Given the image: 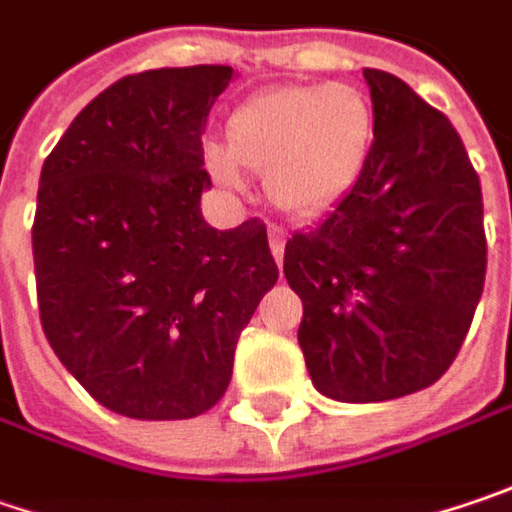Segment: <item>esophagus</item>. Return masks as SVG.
<instances>
[{
	"mask_svg": "<svg viewBox=\"0 0 512 512\" xmlns=\"http://www.w3.org/2000/svg\"><path fill=\"white\" fill-rule=\"evenodd\" d=\"M270 250H273L276 265H282V256H285V230L282 227H270Z\"/></svg>",
	"mask_w": 512,
	"mask_h": 512,
	"instance_id": "34e87169",
	"label": "esophagus"
}]
</instances>
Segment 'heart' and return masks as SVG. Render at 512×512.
<instances>
[{"mask_svg": "<svg viewBox=\"0 0 512 512\" xmlns=\"http://www.w3.org/2000/svg\"><path fill=\"white\" fill-rule=\"evenodd\" d=\"M374 138L371 97L354 83L276 86L227 117L224 146L207 167L236 187L239 169L265 175L270 201L294 218L317 216L357 181Z\"/></svg>", "mask_w": 512, "mask_h": 512, "instance_id": "b5f03b06", "label": "heart"}]
</instances>
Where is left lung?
Returning <instances> with one entry per match:
<instances>
[{
  "label": "left lung",
  "mask_w": 512,
  "mask_h": 512,
  "mask_svg": "<svg viewBox=\"0 0 512 512\" xmlns=\"http://www.w3.org/2000/svg\"><path fill=\"white\" fill-rule=\"evenodd\" d=\"M374 141L354 187L285 244L314 386L380 403L432 386L458 357L484 291L481 181L449 117L400 77L363 68Z\"/></svg>",
  "instance_id": "obj_1"
}]
</instances>
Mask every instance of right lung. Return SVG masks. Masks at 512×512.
Returning a JSON list of instances; mask_svg holds the SVG:
<instances>
[{
  "label": "right lung",
  "mask_w": 512,
  "mask_h": 512,
  "mask_svg": "<svg viewBox=\"0 0 512 512\" xmlns=\"http://www.w3.org/2000/svg\"><path fill=\"white\" fill-rule=\"evenodd\" d=\"M230 65L120 77L42 164L34 216L39 322L97 403L184 421L224 397L233 354L279 279L268 227L213 230L201 135Z\"/></svg>",
  "instance_id": "obj_1"
}]
</instances>
